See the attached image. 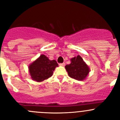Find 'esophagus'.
I'll use <instances>...</instances> for the list:
<instances>
[{"mask_svg":"<svg viewBox=\"0 0 120 120\" xmlns=\"http://www.w3.org/2000/svg\"><path fill=\"white\" fill-rule=\"evenodd\" d=\"M59 65H60V66H61V67H64L65 66V63H60V64H59Z\"/></svg>","mask_w":120,"mask_h":120,"instance_id":"1","label":"esophagus"}]
</instances>
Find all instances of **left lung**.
I'll return each instance as SVG.
<instances>
[{"label": "left lung", "mask_w": 120, "mask_h": 120, "mask_svg": "<svg viewBox=\"0 0 120 120\" xmlns=\"http://www.w3.org/2000/svg\"><path fill=\"white\" fill-rule=\"evenodd\" d=\"M71 63L65 68L71 78L77 80H84L90 72V68L80 55L71 59Z\"/></svg>", "instance_id": "obj_1"}]
</instances>
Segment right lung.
Returning a JSON list of instances; mask_svg holds the SVG:
<instances>
[{
    "mask_svg": "<svg viewBox=\"0 0 120 120\" xmlns=\"http://www.w3.org/2000/svg\"><path fill=\"white\" fill-rule=\"evenodd\" d=\"M56 67H58V64L56 60H50L45 55H41L28 68L32 80L41 82L52 76Z\"/></svg>",
    "mask_w": 120,
    "mask_h": 120,
    "instance_id": "right-lung-1",
    "label": "right lung"
}]
</instances>
